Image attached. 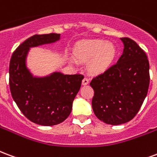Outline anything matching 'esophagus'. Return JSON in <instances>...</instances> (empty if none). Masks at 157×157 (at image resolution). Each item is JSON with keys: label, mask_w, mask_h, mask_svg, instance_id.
I'll list each match as a JSON object with an SVG mask.
<instances>
[{"label": "esophagus", "mask_w": 157, "mask_h": 157, "mask_svg": "<svg viewBox=\"0 0 157 157\" xmlns=\"http://www.w3.org/2000/svg\"><path fill=\"white\" fill-rule=\"evenodd\" d=\"M88 83H89V79L88 78L85 77V78L82 80V85L86 86V85H87Z\"/></svg>", "instance_id": "esophagus-1"}]
</instances>
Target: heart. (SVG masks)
I'll use <instances>...</instances> for the list:
<instances>
[{
  "label": "heart",
  "mask_w": 157,
  "mask_h": 157,
  "mask_svg": "<svg viewBox=\"0 0 157 157\" xmlns=\"http://www.w3.org/2000/svg\"><path fill=\"white\" fill-rule=\"evenodd\" d=\"M117 55L113 43L103 39H93L79 43L75 51V58L82 62H87V68L92 74L98 75L106 71Z\"/></svg>",
  "instance_id": "obj_1"
}]
</instances>
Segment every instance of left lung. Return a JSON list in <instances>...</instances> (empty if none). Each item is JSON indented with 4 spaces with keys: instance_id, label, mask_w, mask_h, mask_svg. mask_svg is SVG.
I'll return each mask as SVG.
<instances>
[{
    "instance_id": "1",
    "label": "left lung",
    "mask_w": 157,
    "mask_h": 157,
    "mask_svg": "<svg viewBox=\"0 0 157 157\" xmlns=\"http://www.w3.org/2000/svg\"><path fill=\"white\" fill-rule=\"evenodd\" d=\"M123 55L117 64L92 79V101L97 118L108 124L130 121L141 107L150 83L149 61L134 40L121 38Z\"/></svg>"
}]
</instances>
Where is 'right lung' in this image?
Here are the masks:
<instances>
[{
	"mask_svg": "<svg viewBox=\"0 0 157 157\" xmlns=\"http://www.w3.org/2000/svg\"><path fill=\"white\" fill-rule=\"evenodd\" d=\"M59 39V33L32 36L14 51L9 66L12 98L26 118L44 126L59 124L68 118L84 78L80 74L65 75L59 71L38 76L29 70L30 48L54 44Z\"/></svg>",
	"mask_w": 157,
	"mask_h": 157,
	"instance_id": "obj_1",
	"label": "right lung"
}]
</instances>
